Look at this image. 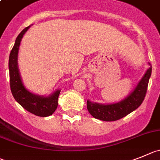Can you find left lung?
Wrapping results in <instances>:
<instances>
[{"label":"left lung","instance_id":"obj_1","mask_svg":"<svg viewBox=\"0 0 160 160\" xmlns=\"http://www.w3.org/2000/svg\"><path fill=\"white\" fill-rule=\"evenodd\" d=\"M149 65L150 68L146 71L144 77L141 78L130 95L117 103L107 105L92 102L88 100L87 107L89 113L95 118L105 122H113L125 117L138 108L144 99L149 78L152 74V65L150 63Z\"/></svg>","mask_w":160,"mask_h":160}]
</instances>
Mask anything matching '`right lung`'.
<instances>
[{
  "label": "right lung",
  "instance_id": "1",
  "mask_svg": "<svg viewBox=\"0 0 160 160\" xmlns=\"http://www.w3.org/2000/svg\"><path fill=\"white\" fill-rule=\"evenodd\" d=\"M29 27L23 30L16 38L15 45L9 55L10 88L13 97L19 105L31 114L39 117H47L56 110L58 104V96L61 90H57L47 97L32 94L24 87L18 68V52L22 38Z\"/></svg>",
  "mask_w": 160,
  "mask_h": 160
}]
</instances>
